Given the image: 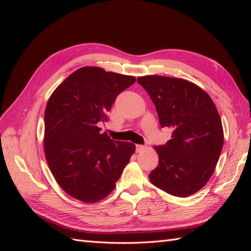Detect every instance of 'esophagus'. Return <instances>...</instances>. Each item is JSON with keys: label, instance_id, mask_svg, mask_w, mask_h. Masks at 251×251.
<instances>
[{"label": "esophagus", "instance_id": "esophagus-1", "mask_svg": "<svg viewBox=\"0 0 251 251\" xmlns=\"http://www.w3.org/2000/svg\"><path fill=\"white\" fill-rule=\"evenodd\" d=\"M143 149H144V146H141V144H137V146H136V151H137V153H139V151H141Z\"/></svg>", "mask_w": 251, "mask_h": 251}]
</instances>
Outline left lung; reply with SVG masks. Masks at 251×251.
<instances>
[{
	"instance_id": "left-lung-1",
	"label": "left lung",
	"mask_w": 251,
	"mask_h": 251,
	"mask_svg": "<svg viewBox=\"0 0 251 251\" xmlns=\"http://www.w3.org/2000/svg\"><path fill=\"white\" fill-rule=\"evenodd\" d=\"M137 81L153 100L161 126L173 128L165 146L154 147L159 162L150 180L185 198L200 191L215 172L224 141L221 118L210 96L194 82L160 75Z\"/></svg>"
}]
</instances>
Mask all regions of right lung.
I'll list each match as a JSON object with an SVG mask.
<instances>
[{
	"mask_svg": "<svg viewBox=\"0 0 251 251\" xmlns=\"http://www.w3.org/2000/svg\"><path fill=\"white\" fill-rule=\"evenodd\" d=\"M131 75L82 67L53 91L45 111L44 151L57 184L72 198L96 203L116 186L135 153L131 142L100 133L116 97L132 86Z\"/></svg>",
	"mask_w": 251,
	"mask_h": 251,
	"instance_id": "right-lung-1",
	"label": "right lung"
}]
</instances>
